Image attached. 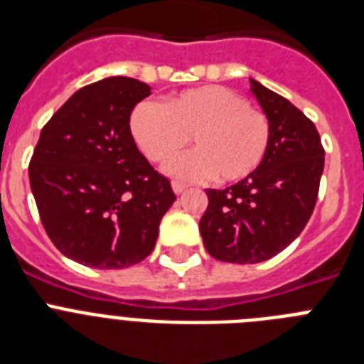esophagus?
<instances>
[{
  "mask_svg": "<svg viewBox=\"0 0 364 364\" xmlns=\"http://www.w3.org/2000/svg\"><path fill=\"white\" fill-rule=\"evenodd\" d=\"M173 191L176 193V195H180V193H184L186 191V188H188V186L186 184H180V182H173Z\"/></svg>",
  "mask_w": 364,
  "mask_h": 364,
  "instance_id": "1",
  "label": "esophagus"
}]
</instances>
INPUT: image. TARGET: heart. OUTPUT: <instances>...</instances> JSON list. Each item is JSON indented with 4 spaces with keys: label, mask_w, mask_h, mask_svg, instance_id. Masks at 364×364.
I'll return each instance as SVG.
<instances>
[{
    "label": "heart",
    "mask_w": 364,
    "mask_h": 364,
    "mask_svg": "<svg viewBox=\"0 0 364 364\" xmlns=\"http://www.w3.org/2000/svg\"><path fill=\"white\" fill-rule=\"evenodd\" d=\"M129 127L151 162H164L178 153L191 136L195 149L166 166L169 175L182 180L247 178L264 160L272 138L264 112L222 85L189 89L166 105L146 100L131 112Z\"/></svg>",
    "instance_id": "b5f03b06"
}]
</instances>
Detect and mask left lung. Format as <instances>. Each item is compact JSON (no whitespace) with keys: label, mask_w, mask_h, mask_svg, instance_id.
Segmentation results:
<instances>
[{"label":"left lung","mask_w":364,"mask_h":364,"mask_svg":"<svg viewBox=\"0 0 364 364\" xmlns=\"http://www.w3.org/2000/svg\"><path fill=\"white\" fill-rule=\"evenodd\" d=\"M250 91L272 125L264 160L247 178L208 189L200 235L211 257L233 264L262 262L290 246L315 208L324 149L314 122L290 100L250 78Z\"/></svg>","instance_id":"left-lung-1"}]
</instances>
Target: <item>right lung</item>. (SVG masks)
I'll return each instance as SVG.
<instances>
[{
  "instance_id": "1",
  "label": "right lung",
  "mask_w": 364,
  "mask_h": 364,
  "mask_svg": "<svg viewBox=\"0 0 364 364\" xmlns=\"http://www.w3.org/2000/svg\"><path fill=\"white\" fill-rule=\"evenodd\" d=\"M149 95L147 83L127 76L82 87L45 124L32 154L41 224L63 255L89 268L146 259L176 200L131 134V111Z\"/></svg>"
}]
</instances>
